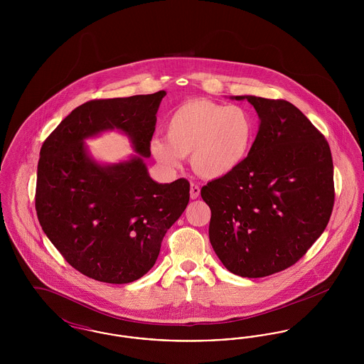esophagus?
Segmentation results:
<instances>
[{"instance_id": "obj_1", "label": "esophagus", "mask_w": 364, "mask_h": 364, "mask_svg": "<svg viewBox=\"0 0 364 364\" xmlns=\"http://www.w3.org/2000/svg\"><path fill=\"white\" fill-rule=\"evenodd\" d=\"M199 193H200V188H199V186H198V184H195V183H191V199H196V198L199 196Z\"/></svg>"}]
</instances>
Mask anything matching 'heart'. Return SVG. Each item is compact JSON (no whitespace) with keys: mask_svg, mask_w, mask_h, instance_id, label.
Masks as SVG:
<instances>
[{"mask_svg":"<svg viewBox=\"0 0 364 364\" xmlns=\"http://www.w3.org/2000/svg\"><path fill=\"white\" fill-rule=\"evenodd\" d=\"M257 124L251 112L237 105L195 98L177 106L166 122V140L151 141L156 159L177 168L181 156L203 178H220L236 171L251 151Z\"/></svg>","mask_w":364,"mask_h":364,"instance_id":"heart-1","label":"heart"}]
</instances>
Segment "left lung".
<instances>
[{
	"instance_id": "left-lung-1",
	"label": "left lung",
	"mask_w": 364,
	"mask_h": 364,
	"mask_svg": "<svg viewBox=\"0 0 364 364\" xmlns=\"http://www.w3.org/2000/svg\"><path fill=\"white\" fill-rule=\"evenodd\" d=\"M259 116L250 154L200 195L211 210L210 242L226 269L266 277L291 267L329 223L334 205L329 143L284 100L235 97Z\"/></svg>"
}]
</instances>
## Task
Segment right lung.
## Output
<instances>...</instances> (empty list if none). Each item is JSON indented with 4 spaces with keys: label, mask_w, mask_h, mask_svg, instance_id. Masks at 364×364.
<instances>
[{
    "label": "right lung",
    "mask_w": 364,
    "mask_h": 364,
    "mask_svg": "<svg viewBox=\"0 0 364 364\" xmlns=\"http://www.w3.org/2000/svg\"><path fill=\"white\" fill-rule=\"evenodd\" d=\"M165 91L92 100L57 125L41 149L35 208L43 232L73 269L107 284H128L156 263L166 230L190 200V183L158 184L144 158ZM127 133L138 156L102 167L82 140L106 129Z\"/></svg>",
    "instance_id": "add662e5"
}]
</instances>
